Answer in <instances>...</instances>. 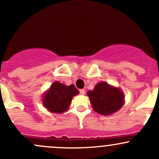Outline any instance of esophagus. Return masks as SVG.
Here are the masks:
<instances>
[{"mask_svg": "<svg viewBox=\"0 0 159 159\" xmlns=\"http://www.w3.org/2000/svg\"><path fill=\"white\" fill-rule=\"evenodd\" d=\"M79 92H80V93H81V94L84 95L85 93V91L84 89H81V90H79Z\"/></svg>", "mask_w": 159, "mask_h": 159, "instance_id": "1", "label": "esophagus"}]
</instances>
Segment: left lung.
Returning <instances> with one entry per match:
<instances>
[{
	"label": "left lung",
	"mask_w": 159,
	"mask_h": 159,
	"mask_svg": "<svg viewBox=\"0 0 159 159\" xmlns=\"http://www.w3.org/2000/svg\"><path fill=\"white\" fill-rule=\"evenodd\" d=\"M88 93L93 110L102 115H110L122 107L123 93L106 82L98 83L92 91Z\"/></svg>",
	"instance_id": "left-lung-1"
}]
</instances>
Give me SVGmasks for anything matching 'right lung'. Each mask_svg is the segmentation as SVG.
<instances>
[{
  "mask_svg": "<svg viewBox=\"0 0 159 159\" xmlns=\"http://www.w3.org/2000/svg\"><path fill=\"white\" fill-rule=\"evenodd\" d=\"M78 93V91L75 85L66 86L56 81L43 98V104L50 112L62 113L68 110L72 98Z\"/></svg>",
  "mask_w": 159,
  "mask_h": 159,
  "instance_id": "1",
  "label": "right lung"
}]
</instances>
